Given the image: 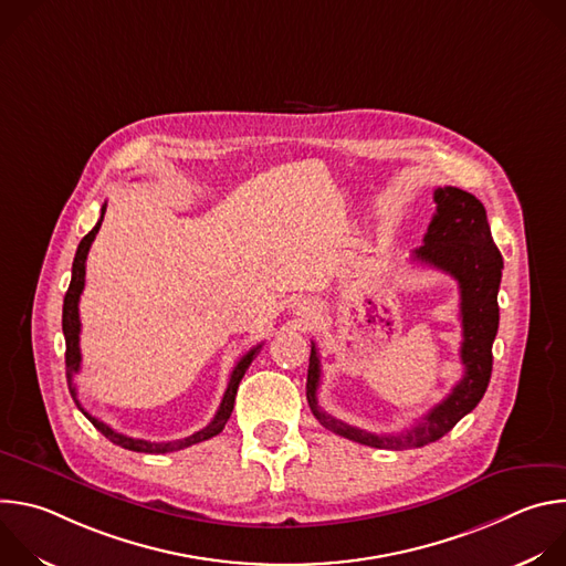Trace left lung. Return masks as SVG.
Segmentation results:
<instances>
[{"instance_id":"8db88e82","label":"left lung","mask_w":566,"mask_h":566,"mask_svg":"<svg viewBox=\"0 0 566 566\" xmlns=\"http://www.w3.org/2000/svg\"><path fill=\"white\" fill-rule=\"evenodd\" d=\"M437 212L423 237V247L412 255L419 264L434 266L452 275L459 284L461 295V365L463 378L452 391L434 406L415 428L400 434H374L327 415L317 406L319 385V356L315 343H311L308 376H306V400L313 417L327 430L369 446L385 450H408L439 441L448 434L476 402L486 394L493 371V343L500 327V282L504 260L497 251L486 208L483 203L459 188L446 186L434 190Z\"/></svg>"}]
</instances>
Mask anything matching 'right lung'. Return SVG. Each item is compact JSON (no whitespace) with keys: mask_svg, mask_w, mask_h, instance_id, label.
<instances>
[{"mask_svg":"<svg viewBox=\"0 0 566 566\" xmlns=\"http://www.w3.org/2000/svg\"><path fill=\"white\" fill-rule=\"evenodd\" d=\"M105 210H107V203L103 206L101 210V219L98 223L83 237V241L77 244V251H75V258H73V269H71V284H69V291L64 295V306H62V332H64V343H66V354H64V363H66V382H69V391L75 400L77 410L83 412L92 423L94 428L105 434L112 443L125 448V450H134V452H147V454H166V452H175V450H184V448H190L195 443H201L206 439H212L217 437L230 415H232V408H234V396H237V387L241 382V378H244L247 369L251 367L253 358L258 356V352L262 349V345L253 347L249 354H244L239 358V363L234 365L232 374H230V380H228V387L223 391V398H221V406L214 415V419L199 432L186 437V439H177V441H164V443H156V441H145V439H134V437H127V434H120L116 432L114 428H109L107 423L98 421L96 417H92L83 406H80L77 400V391H75V385H73V376L80 371V360H83V356H80V313H77V302H80V293H83L85 289V262H87V255H90V249H92V241L96 239L98 230H101V223H103V217H105Z\"/></svg>","mask_w":566,"mask_h":566,"instance_id":"add662e5","label":"right lung"}]
</instances>
